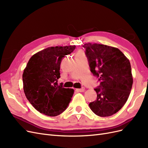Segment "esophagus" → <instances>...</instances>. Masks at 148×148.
<instances>
[{
	"instance_id": "esophagus-1",
	"label": "esophagus",
	"mask_w": 148,
	"mask_h": 148,
	"mask_svg": "<svg viewBox=\"0 0 148 148\" xmlns=\"http://www.w3.org/2000/svg\"><path fill=\"white\" fill-rule=\"evenodd\" d=\"M77 91L78 92H83L84 91V88H81V89H77Z\"/></svg>"
}]
</instances>
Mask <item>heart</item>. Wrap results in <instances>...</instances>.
<instances>
[{
  "label": "heart",
  "mask_w": 148,
  "mask_h": 148,
  "mask_svg": "<svg viewBox=\"0 0 148 148\" xmlns=\"http://www.w3.org/2000/svg\"><path fill=\"white\" fill-rule=\"evenodd\" d=\"M79 53H81V52H79Z\"/></svg>",
  "instance_id": "1"
}]
</instances>
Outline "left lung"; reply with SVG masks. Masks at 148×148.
<instances>
[{
	"label": "left lung",
	"mask_w": 148,
	"mask_h": 148,
	"mask_svg": "<svg viewBox=\"0 0 148 148\" xmlns=\"http://www.w3.org/2000/svg\"><path fill=\"white\" fill-rule=\"evenodd\" d=\"M90 70L99 77L95 88L96 101L89 106L100 117H109L119 111L132 90L133 77L130 62L119 49L99 44H84Z\"/></svg>",
	"instance_id": "left-lung-1"
}]
</instances>
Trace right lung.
<instances>
[{
    "instance_id": "obj_1",
    "label": "right lung",
    "mask_w": 148,
    "mask_h": 148,
    "mask_svg": "<svg viewBox=\"0 0 148 148\" xmlns=\"http://www.w3.org/2000/svg\"><path fill=\"white\" fill-rule=\"evenodd\" d=\"M76 46L49 47L30 58L23 73L25 95L40 113L55 117L67 108L74 90L58 85L60 66L65 56Z\"/></svg>"
}]
</instances>
